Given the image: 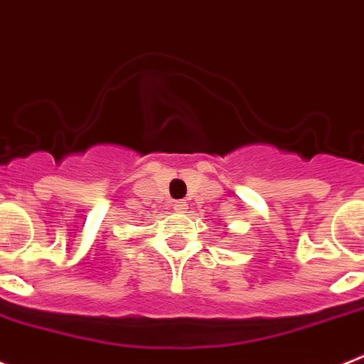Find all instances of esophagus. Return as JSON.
Wrapping results in <instances>:
<instances>
[{"label": "esophagus", "instance_id": "obj_1", "mask_svg": "<svg viewBox=\"0 0 364 364\" xmlns=\"http://www.w3.org/2000/svg\"><path fill=\"white\" fill-rule=\"evenodd\" d=\"M172 207H173V210H176V213H185L186 201H173Z\"/></svg>", "mask_w": 364, "mask_h": 364}]
</instances>
